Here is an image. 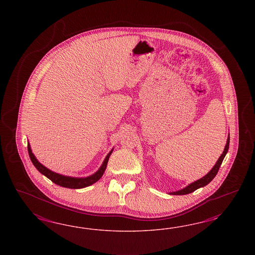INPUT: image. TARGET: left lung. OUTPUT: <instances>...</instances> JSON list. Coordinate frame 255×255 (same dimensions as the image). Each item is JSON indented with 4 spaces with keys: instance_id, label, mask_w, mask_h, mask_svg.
<instances>
[{
    "instance_id": "obj_1",
    "label": "left lung",
    "mask_w": 255,
    "mask_h": 255,
    "mask_svg": "<svg viewBox=\"0 0 255 255\" xmlns=\"http://www.w3.org/2000/svg\"><path fill=\"white\" fill-rule=\"evenodd\" d=\"M229 142H230V134H228L227 141H226V145H225V147H224L223 153L220 156V158L218 159V161H217L216 163H215V165L211 168V170L209 171L207 175H205L203 178H199V179L193 181V183L186 186L185 188H183V189H181V190H178V191H176V192H171V193H169V194H174V195L188 194V193H193L195 190H197V189H199V188H202V187H204V186L208 185L209 182H210L213 178H215V176H216L217 173H218V171H219V168H220L222 162L224 161V157H225V155H226L227 151H228V148H229Z\"/></svg>"
}]
</instances>
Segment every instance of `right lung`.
I'll return each instance as SVG.
<instances>
[{"label": "right lung", "instance_id": "right-lung-1", "mask_svg": "<svg viewBox=\"0 0 255 255\" xmlns=\"http://www.w3.org/2000/svg\"><path fill=\"white\" fill-rule=\"evenodd\" d=\"M112 151H113V148L109 151V153L105 158V160H104V162L102 163L100 168L97 170L94 174L89 176V177H86V178H75V177H69V176L61 175L59 173H56L54 171H51V170L46 168L45 165H43L41 162H39L38 160L36 159V157L34 156V154L31 151L30 143H28L29 156H30L31 162L35 166V168L38 170L41 174L46 176V178H49L52 182H54L55 184L62 186V187H65V188H69V189L85 188V187H88V186L93 185V183L98 181L102 178V176L104 175V173H105V170H106L107 165H108L109 157H110V155L112 153Z\"/></svg>", "mask_w": 255, "mask_h": 255}]
</instances>
